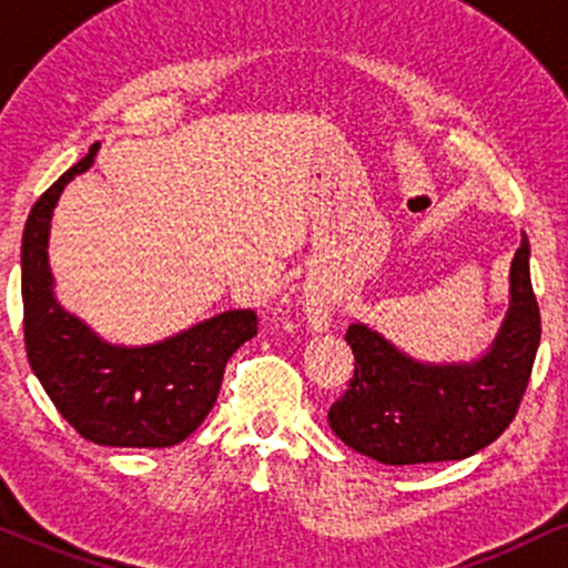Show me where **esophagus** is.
<instances>
[{"mask_svg": "<svg viewBox=\"0 0 568 568\" xmlns=\"http://www.w3.org/2000/svg\"><path fill=\"white\" fill-rule=\"evenodd\" d=\"M329 311H333V305H329V297L324 295V292L311 290L308 295H305V316H308L311 327L314 329H327Z\"/></svg>", "mask_w": 568, "mask_h": 568, "instance_id": "34e87169", "label": "esophagus"}]
</instances>
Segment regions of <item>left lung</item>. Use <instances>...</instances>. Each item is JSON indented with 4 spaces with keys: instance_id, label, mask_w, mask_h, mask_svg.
<instances>
[{
    "instance_id": "obj_1",
    "label": "left lung",
    "mask_w": 568,
    "mask_h": 568,
    "mask_svg": "<svg viewBox=\"0 0 568 568\" xmlns=\"http://www.w3.org/2000/svg\"><path fill=\"white\" fill-rule=\"evenodd\" d=\"M528 254L524 233L509 267L507 318L473 365H422L365 324L348 327L354 378L327 416L348 448L394 467L462 462L513 424L541 337Z\"/></svg>"
}]
</instances>
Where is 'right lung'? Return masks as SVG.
<instances>
[{
	"label": "right lung",
	"mask_w": 568,
	"mask_h": 568,
	"mask_svg": "<svg viewBox=\"0 0 568 568\" xmlns=\"http://www.w3.org/2000/svg\"><path fill=\"white\" fill-rule=\"evenodd\" d=\"M99 142L50 184L21 244L23 341L55 410L95 445L171 448L193 435L220 394L225 365L257 335L254 311H227L155 346H110L53 297L48 233L63 184L91 169Z\"/></svg>",
	"instance_id": "add662e5"
}]
</instances>
